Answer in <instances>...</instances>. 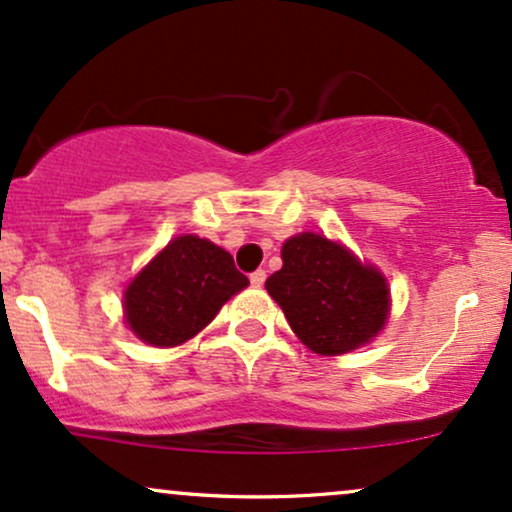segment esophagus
<instances>
[{
    "instance_id": "obj_1",
    "label": "esophagus",
    "mask_w": 512,
    "mask_h": 512,
    "mask_svg": "<svg viewBox=\"0 0 512 512\" xmlns=\"http://www.w3.org/2000/svg\"><path fill=\"white\" fill-rule=\"evenodd\" d=\"M249 280H251V285H254V287H261L263 282H266V270H261V268L254 270V273L249 275Z\"/></svg>"
}]
</instances>
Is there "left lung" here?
Segmentation results:
<instances>
[{
    "label": "left lung",
    "mask_w": 512,
    "mask_h": 512,
    "mask_svg": "<svg viewBox=\"0 0 512 512\" xmlns=\"http://www.w3.org/2000/svg\"><path fill=\"white\" fill-rule=\"evenodd\" d=\"M266 290L297 338L318 354H345L369 342L388 316V285L345 246L304 232L282 246V268Z\"/></svg>",
    "instance_id": "1"
}]
</instances>
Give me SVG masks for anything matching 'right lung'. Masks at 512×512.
<instances>
[{
  "label": "right lung",
  "mask_w": 512,
  "mask_h": 512,
  "mask_svg": "<svg viewBox=\"0 0 512 512\" xmlns=\"http://www.w3.org/2000/svg\"><path fill=\"white\" fill-rule=\"evenodd\" d=\"M246 285L249 278L225 249L186 234L172 239L126 287V321L148 345H182Z\"/></svg>",
  "instance_id": "1"
}]
</instances>
